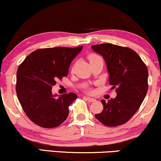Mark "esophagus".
<instances>
[{"label":"esophagus","mask_w":161,"mask_h":161,"mask_svg":"<svg viewBox=\"0 0 161 161\" xmlns=\"http://www.w3.org/2000/svg\"><path fill=\"white\" fill-rule=\"evenodd\" d=\"M85 99H86V101H88L89 102H93L96 101V99L95 98H89V97H84Z\"/></svg>","instance_id":"esophagus-1"}]
</instances>
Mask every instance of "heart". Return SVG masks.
<instances>
[{"mask_svg":"<svg viewBox=\"0 0 161 161\" xmlns=\"http://www.w3.org/2000/svg\"><path fill=\"white\" fill-rule=\"evenodd\" d=\"M102 59V58L99 56V55L96 54V53H91V54H90V56H89V59H90V62H92V61H94V60H96V59ZM86 92L89 93L92 92V90H91L90 88H88L86 90Z\"/></svg>","mask_w":161,"mask_h":161,"instance_id":"b5f03b06","label":"heart"}]
</instances>
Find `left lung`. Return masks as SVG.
<instances>
[{
  "label": "left lung",
  "mask_w": 161,
  "mask_h": 161,
  "mask_svg": "<svg viewBox=\"0 0 161 161\" xmlns=\"http://www.w3.org/2000/svg\"><path fill=\"white\" fill-rule=\"evenodd\" d=\"M102 55L109 72V83L117 96L102 100V112L95 116L103 125L116 127L125 124L136 114L148 91V69L132 49L110 43L92 45Z\"/></svg>",
  "instance_id": "left-lung-1"
}]
</instances>
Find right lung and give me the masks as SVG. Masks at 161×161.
Wrapping results in <instances>:
<instances>
[{
  "label": "right lung",
  "mask_w": 161,
  "mask_h": 161,
  "mask_svg": "<svg viewBox=\"0 0 161 161\" xmlns=\"http://www.w3.org/2000/svg\"><path fill=\"white\" fill-rule=\"evenodd\" d=\"M83 46L37 49L25 59L17 70L15 90L27 117L45 128H56L66 119L69 107L77 98L74 92L59 98L51 94L52 86L69 73L72 59Z\"/></svg>",
  "instance_id": "1"
}]
</instances>
